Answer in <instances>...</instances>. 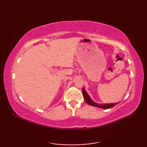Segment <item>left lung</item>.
I'll return each mask as SVG.
<instances>
[{
    "mask_svg": "<svg viewBox=\"0 0 147 147\" xmlns=\"http://www.w3.org/2000/svg\"><path fill=\"white\" fill-rule=\"evenodd\" d=\"M82 92H83V97L86 102L90 105L92 106H94V107H97L99 108H102L104 109H111L112 107H114L115 105H117L118 103H115V104H97V103H95L92 100V99L90 98L89 95L87 94V93L85 90V89L83 88L82 89Z\"/></svg>",
    "mask_w": 147,
    "mask_h": 147,
    "instance_id": "left-lung-1",
    "label": "left lung"
}]
</instances>
